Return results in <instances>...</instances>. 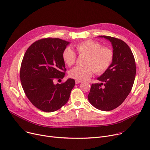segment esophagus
Segmentation results:
<instances>
[{
	"label": "esophagus",
	"mask_w": 150,
	"mask_h": 150,
	"mask_svg": "<svg viewBox=\"0 0 150 150\" xmlns=\"http://www.w3.org/2000/svg\"><path fill=\"white\" fill-rule=\"evenodd\" d=\"M75 82H76V84H78V83H81V82H82L80 81V80H75Z\"/></svg>",
	"instance_id": "esophagus-1"
}]
</instances>
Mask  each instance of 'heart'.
Masks as SVG:
<instances>
[{
	"mask_svg": "<svg viewBox=\"0 0 150 150\" xmlns=\"http://www.w3.org/2000/svg\"><path fill=\"white\" fill-rule=\"evenodd\" d=\"M79 56L85 55V67H76L69 71V76L77 80H85L96 74H101L106 71L113 59V52L108 47H102L97 41L86 40L77 43L74 46ZM62 59L68 67L73 65L76 61V54L70 47L62 52Z\"/></svg>",
	"mask_w": 150,
	"mask_h": 150,
	"instance_id": "obj_1",
	"label": "heart"
}]
</instances>
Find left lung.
Instances as JSON below:
<instances>
[{
  "label": "left lung",
  "mask_w": 150,
  "mask_h": 150,
  "mask_svg": "<svg viewBox=\"0 0 150 150\" xmlns=\"http://www.w3.org/2000/svg\"><path fill=\"white\" fill-rule=\"evenodd\" d=\"M113 46V59L108 70L97 79L100 83H93L88 96L91 104L104 111L112 110L121 105L133 87L136 76L133 54L122 40L103 35Z\"/></svg>",
  "instance_id": "1"
}]
</instances>
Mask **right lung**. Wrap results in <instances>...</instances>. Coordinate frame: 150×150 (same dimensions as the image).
<instances>
[{"label": "right lung", "instance_id": "add662e5", "mask_svg": "<svg viewBox=\"0 0 150 150\" xmlns=\"http://www.w3.org/2000/svg\"><path fill=\"white\" fill-rule=\"evenodd\" d=\"M68 44L57 38H42L29 46L23 58L20 71L22 88L32 104L44 112L61 108L74 86L73 79L61 84L53 83L65 76L62 54Z\"/></svg>", "mask_w": 150, "mask_h": 150}]
</instances>
